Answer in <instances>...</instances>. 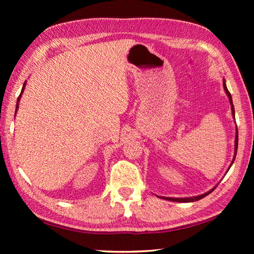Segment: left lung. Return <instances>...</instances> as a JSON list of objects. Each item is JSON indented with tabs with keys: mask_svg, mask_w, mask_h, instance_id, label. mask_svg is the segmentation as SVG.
<instances>
[{
	"mask_svg": "<svg viewBox=\"0 0 254 254\" xmlns=\"http://www.w3.org/2000/svg\"><path fill=\"white\" fill-rule=\"evenodd\" d=\"M223 86H224V89L226 91V94H227L228 96V99H229V102H230V107H231V113H233V117L235 119V108H234V104H233V98H231V95L229 93V90L227 89V86H226V80L223 79ZM236 121V120H235ZM237 148H238V128L236 127V137H235V154H234V158H233V161H231V164L229 166L228 170L230 169L231 165L234 164L235 161V158H236V154H237ZM214 190V189H212V190H209L208 192L204 193V194H201V195H197V196H191V197H167V196H159L160 198H164V199H167V201H172V202H180V203H188V202H194V201H198V199H201L203 197H205L206 195H208V194L212 192Z\"/></svg>",
	"mask_w": 254,
	"mask_h": 254,
	"instance_id": "1",
	"label": "left lung"
}]
</instances>
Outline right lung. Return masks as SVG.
Listing matches in <instances>:
<instances>
[{"label": "right lung", "instance_id": "add662e5", "mask_svg": "<svg viewBox=\"0 0 254 254\" xmlns=\"http://www.w3.org/2000/svg\"><path fill=\"white\" fill-rule=\"evenodd\" d=\"M25 87H26V82L24 83V85H23V88H21V91H20V95L18 96V99H17V102H16V110H15V116H16V112H17V110H18V107H19V100H20V97H21V95H23V93H24V90H25Z\"/></svg>", "mask_w": 254, "mask_h": 254}]
</instances>
